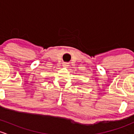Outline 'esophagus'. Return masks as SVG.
<instances>
[{
  "label": "esophagus",
  "mask_w": 134,
  "mask_h": 134,
  "mask_svg": "<svg viewBox=\"0 0 134 134\" xmlns=\"http://www.w3.org/2000/svg\"><path fill=\"white\" fill-rule=\"evenodd\" d=\"M63 66H68V63H64V64H63Z\"/></svg>",
  "instance_id": "34e87169"
}]
</instances>
